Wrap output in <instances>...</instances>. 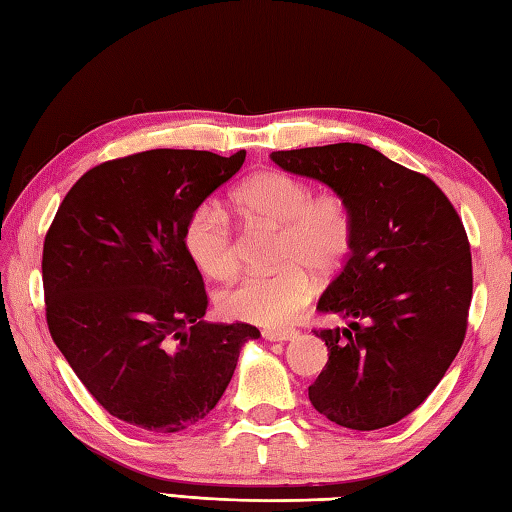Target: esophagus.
I'll return each mask as SVG.
<instances>
[{
	"label": "esophagus",
	"mask_w": 512,
	"mask_h": 512,
	"mask_svg": "<svg viewBox=\"0 0 512 512\" xmlns=\"http://www.w3.org/2000/svg\"><path fill=\"white\" fill-rule=\"evenodd\" d=\"M297 334L299 332L292 330V328H288V330H264L262 332L266 341H290V339H295Z\"/></svg>",
	"instance_id": "obj_1"
}]
</instances>
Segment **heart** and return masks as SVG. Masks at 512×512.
Masks as SVG:
<instances>
[{
    "label": "heart",
    "instance_id": "obj_1",
    "mask_svg": "<svg viewBox=\"0 0 512 512\" xmlns=\"http://www.w3.org/2000/svg\"><path fill=\"white\" fill-rule=\"evenodd\" d=\"M235 200L259 224L279 228L277 273L248 275L220 297L226 317L284 325L308 306L314 279L308 270L332 275L350 255L354 215L336 191L312 193L308 182L290 173L259 171L235 191ZM184 248L193 264L213 279H233L242 259L228 215L213 202L195 206L184 226Z\"/></svg>",
    "mask_w": 512,
    "mask_h": 512
}]
</instances>
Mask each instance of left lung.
<instances>
[{"label":"left lung","instance_id":"left-lung-1","mask_svg":"<svg viewBox=\"0 0 512 512\" xmlns=\"http://www.w3.org/2000/svg\"><path fill=\"white\" fill-rule=\"evenodd\" d=\"M354 215V242L319 299L347 328L314 330L328 363L308 387L325 418L374 431L418 409L460 352L473 297L471 244L436 182L358 143L273 151Z\"/></svg>","mask_w":512,"mask_h":512}]
</instances>
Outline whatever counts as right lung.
I'll use <instances>...</instances> for the list:
<instances>
[{
    "instance_id": "right-lung-1",
    "label": "right lung",
    "mask_w": 512,
    "mask_h": 512,
    "mask_svg": "<svg viewBox=\"0 0 512 512\" xmlns=\"http://www.w3.org/2000/svg\"><path fill=\"white\" fill-rule=\"evenodd\" d=\"M246 151L149 149L76 180L43 242L52 341L114 418L151 433L193 427L222 398L259 330L202 321L209 297L184 248L195 206Z\"/></svg>"
}]
</instances>
